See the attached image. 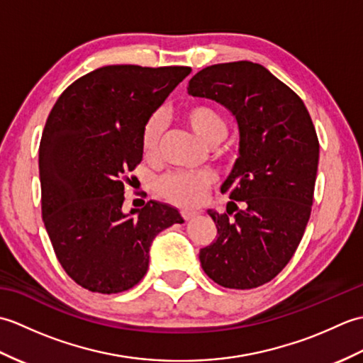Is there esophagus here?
<instances>
[{
	"mask_svg": "<svg viewBox=\"0 0 363 363\" xmlns=\"http://www.w3.org/2000/svg\"><path fill=\"white\" fill-rule=\"evenodd\" d=\"M181 213H182V218L186 220V221L194 220V218L196 217V215H198V212H196V211H182Z\"/></svg>",
	"mask_w": 363,
	"mask_h": 363,
	"instance_id": "esophagus-1",
	"label": "esophagus"
}]
</instances>
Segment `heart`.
I'll return each mask as SVG.
<instances>
[{"label": "heart", "instance_id": "1", "mask_svg": "<svg viewBox=\"0 0 363 363\" xmlns=\"http://www.w3.org/2000/svg\"><path fill=\"white\" fill-rule=\"evenodd\" d=\"M182 118L206 145H217L226 137V121L221 112L212 104H191L184 109ZM162 133H164L162 115L152 113L145 121L140 134L142 152L146 159L157 157ZM211 182L212 177L207 173H169L157 181L156 190L169 203L182 207H194L203 201Z\"/></svg>", "mask_w": 363, "mask_h": 363}]
</instances>
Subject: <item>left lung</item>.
<instances>
[{"mask_svg":"<svg viewBox=\"0 0 363 363\" xmlns=\"http://www.w3.org/2000/svg\"><path fill=\"white\" fill-rule=\"evenodd\" d=\"M189 94L228 107L240 133V156L221 186L233 201L225 213L209 211L217 240L199 251L201 267L221 287L256 289L289 264L311 218L315 126L303 99L250 60L203 68Z\"/></svg>","mask_w":363,"mask_h":363,"instance_id":"left-lung-1","label":"left lung"}]
</instances>
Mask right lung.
<instances>
[{"label":"right lung","mask_w":363,"mask_h":363,"mask_svg":"<svg viewBox=\"0 0 363 363\" xmlns=\"http://www.w3.org/2000/svg\"><path fill=\"white\" fill-rule=\"evenodd\" d=\"M190 72L101 67L68 86L48 115L38 148L42 218L59 264L84 289H133L148 272L154 237L184 223L167 204L121 207L128 174L143 157L145 121Z\"/></svg>","instance_id":"obj_1"}]
</instances>
